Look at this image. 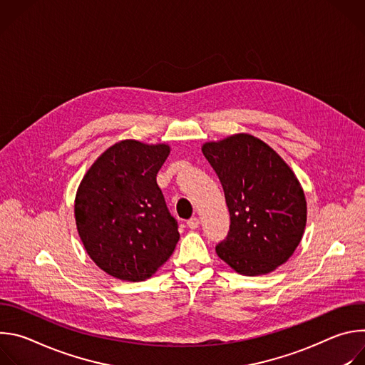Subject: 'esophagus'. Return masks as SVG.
Instances as JSON below:
<instances>
[{
  "mask_svg": "<svg viewBox=\"0 0 365 365\" xmlns=\"http://www.w3.org/2000/svg\"><path fill=\"white\" fill-rule=\"evenodd\" d=\"M187 227L190 228V230H196L197 227H199V218H196V217H193V218H190V220H187Z\"/></svg>",
  "mask_w": 365,
  "mask_h": 365,
  "instance_id": "1",
  "label": "esophagus"
}]
</instances>
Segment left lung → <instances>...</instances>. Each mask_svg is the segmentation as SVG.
<instances>
[{
  "mask_svg": "<svg viewBox=\"0 0 365 365\" xmlns=\"http://www.w3.org/2000/svg\"><path fill=\"white\" fill-rule=\"evenodd\" d=\"M202 153L230 211V231L215 247L218 257L244 276L276 270L294 252L306 225V199L294 173L250 134L206 143Z\"/></svg>",
  "mask_w": 365,
  "mask_h": 365,
  "instance_id": "8db88e82",
  "label": "left lung"
}]
</instances>
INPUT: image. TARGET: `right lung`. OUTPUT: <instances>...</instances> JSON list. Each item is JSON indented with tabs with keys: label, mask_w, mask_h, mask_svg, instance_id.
Returning a JSON list of instances; mask_svg holds the SVG:
<instances>
[{
	"label": "right lung",
	"mask_w": 365,
	"mask_h": 365,
	"mask_svg": "<svg viewBox=\"0 0 365 365\" xmlns=\"http://www.w3.org/2000/svg\"><path fill=\"white\" fill-rule=\"evenodd\" d=\"M169 153L166 144L120 141L99 155L79 185V237L93 263L113 277L143 282L176 248L179 225L155 180Z\"/></svg>",
	"instance_id": "right-lung-1"
}]
</instances>
